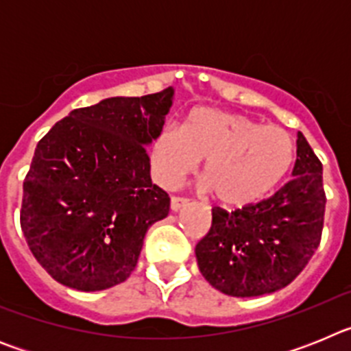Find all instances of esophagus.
<instances>
[{
	"label": "esophagus",
	"instance_id": "obj_1",
	"mask_svg": "<svg viewBox=\"0 0 351 351\" xmlns=\"http://www.w3.org/2000/svg\"><path fill=\"white\" fill-rule=\"evenodd\" d=\"M188 202H190L188 198L178 197V195H173V197H170V209H172V210H179V209H181V207H184Z\"/></svg>",
	"mask_w": 351,
	"mask_h": 351
}]
</instances>
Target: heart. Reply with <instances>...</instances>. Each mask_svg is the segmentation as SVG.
Wrapping results in <instances>:
<instances>
[{"label":"heart","instance_id":"b5f03b06","mask_svg":"<svg viewBox=\"0 0 351 351\" xmlns=\"http://www.w3.org/2000/svg\"><path fill=\"white\" fill-rule=\"evenodd\" d=\"M295 145L281 126L243 114L197 108L184 126L165 125L153 142L158 181L173 188L206 160L204 178L225 206H247L267 195L290 169Z\"/></svg>","mask_w":351,"mask_h":351}]
</instances>
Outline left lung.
<instances>
[{
    "instance_id": "left-lung-1",
    "label": "left lung",
    "mask_w": 351,
    "mask_h": 351,
    "mask_svg": "<svg viewBox=\"0 0 351 351\" xmlns=\"http://www.w3.org/2000/svg\"><path fill=\"white\" fill-rule=\"evenodd\" d=\"M322 172V161L299 132L287 184L232 213L213 209L210 230L195 247L204 278L232 297L272 293L295 280L322 241L327 202Z\"/></svg>"
}]
</instances>
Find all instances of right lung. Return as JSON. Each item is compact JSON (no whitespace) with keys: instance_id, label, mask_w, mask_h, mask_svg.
Segmentation results:
<instances>
[{"instance_id":"obj_1","label":"right lung","mask_w":351,"mask_h":351,"mask_svg":"<svg viewBox=\"0 0 351 351\" xmlns=\"http://www.w3.org/2000/svg\"><path fill=\"white\" fill-rule=\"evenodd\" d=\"M172 88L71 110L38 142L23 186L21 228L58 283L80 291L126 281L147 228L170 197L151 181L145 145L172 105Z\"/></svg>"}]
</instances>
